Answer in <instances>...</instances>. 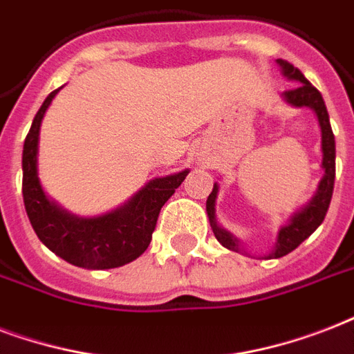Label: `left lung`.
Masks as SVG:
<instances>
[{"instance_id": "left-lung-1", "label": "left lung", "mask_w": 354, "mask_h": 354, "mask_svg": "<svg viewBox=\"0 0 354 354\" xmlns=\"http://www.w3.org/2000/svg\"><path fill=\"white\" fill-rule=\"evenodd\" d=\"M277 64L281 68L282 75L288 79V81H294L295 83L294 88L282 92V100L286 101L290 106H295V109L306 106V109H310L316 114L317 125H319V131H322L323 177L317 183L316 194L312 196L310 201L303 205L297 212L290 216L288 221L279 229L275 243H273L270 253L264 254V259H281L284 254L292 253L301 242H305L306 238L310 236L312 232L322 225L323 220H325V214H327L328 205H330V197H333L334 190V175H336V144H334V134L333 129H330L327 106H325V101H323L322 94L308 83V79L294 64H290L288 60L277 59ZM218 192H220V185L214 183L212 194L207 199V216L216 240L223 248L236 251V253L248 254L245 249H243L242 242L232 232H229L218 223V216H216Z\"/></svg>"}]
</instances>
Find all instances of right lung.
Segmentation results:
<instances>
[{"mask_svg": "<svg viewBox=\"0 0 354 354\" xmlns=\"http://www.w3.org/2000/svg\"><path fill=\"white\" fill-rule=\"evenodd\" d=\"M60 88L53 90L46 97L24 142L21 192L26 212L40 242L66 262L84 270L120 268L136 260L146 251L160 208L174 196L190 169L155 177L131 199L105 214L77 216L68 212L48 197L38 177L40 125Z\"/></svg>", "mask_w": 354, "mask_h": 354, "instance_id": "add662e5", "label": "right lung"}]
</instances>
